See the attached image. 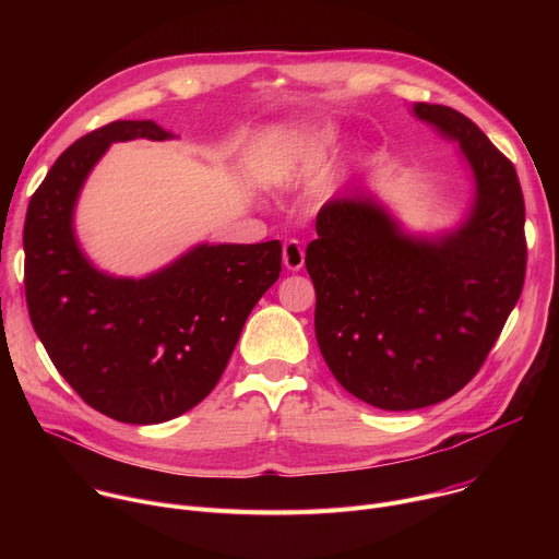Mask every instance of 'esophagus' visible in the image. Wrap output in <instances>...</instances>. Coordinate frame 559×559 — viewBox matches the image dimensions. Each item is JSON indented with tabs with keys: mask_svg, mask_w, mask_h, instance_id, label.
Segmentation results:
<instances>
[{
	"mask_svg": "<svg viewBox=\"0 0 559 559\" xmlns=\"http://www.w3.org/2000/svg\"><path fill=\"white\" fill-rule=\"evenodd\" d=\"M283 263L289 272H298L305 265V250L296 241V238H289V241L283 246Z\"/></svg>",
	"mask_w": 559,
	"mask_h": 559,
	"instance_id": "1",
	"label": "esophagus"
}]
</instances>
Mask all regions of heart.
Returning <instances> with one entry per match:
<instances>
[{
  "label": "heart",
  "mask_w": 559,
  "mask_h": 559,
  "mask_svg": "<svg viewBox=\"0 0 559 559\" xmlns=\"http://www.w3.org/2000/svg\"><path fill=\"white\" fill-rule=\"evenodd\" d=\"M338 141H341V130L336 126H323L298 141L296 154L307 164H321L323 158H328V154L338 145Z\"/></svg>",
  "instance_id": "b5f03b06"
}]
</instances>
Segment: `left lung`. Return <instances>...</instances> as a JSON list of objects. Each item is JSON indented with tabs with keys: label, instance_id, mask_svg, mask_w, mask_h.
Returning a JSON list of instances; mask_svg holds the SVG:
<instances>
[{
	"label": "left lung",
	"instance_id": "8db88e82",
	"mask_svg": "<svg viewBox=\"0 0 559 559\" xmlns=\"http://www.w3.org/2000/svg\"><path fill=\"white\" fill-rule=\"evenodd\" d=\"M414 115L460 145L473 179L462 223L407 234L371 194L334 197L316 216L305 257L328 367L352 395L386 412L438 405L477 373L526 270L513 164L453 108L414 104Z\"/></svg>",
	"mask_w": 559,
	"mask_h": 559
}]
</instances>
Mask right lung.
<instances>
[{
  "label": "right lung",
  "instance_id": "obj_1",
  "mask_svg": "<svg viewBox=\"0 0 559 559\" xmlns=\"http://www.w3.org/2000/svg\"><path fill=\"white\" fill-rule=\"evenodd\" d=\"M177 139L158 123L112 121L59 158L24 225L31 323L66 382L128 425L173 420L216 386L259 298L278 281L281 243H201L143 278L97 270L74 236V205L110 143Z\"/></svg>",
  "mask_w": 559,
  "mask_h": 559
}]
</instances>
